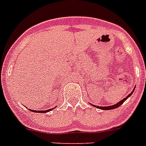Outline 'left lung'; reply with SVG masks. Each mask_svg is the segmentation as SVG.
<instances>
[{
    "mask_svg": "<svg viewBox=\"0 0 146 146\" xmlns=\"http://www.w3.org/2000/svg\"><path fill=\"white\" fill-rule=\"evenodd\" d=\"M133 92H134V90H133ZM132 93H133V92H132ZM132 93H130V94L128 95V96H127V97L124 98V99H122V100H121L120 102H118L117 104H114V105H112V106H109V107H98V106H95V105H94V107H97V108L101 109V110H114V109L117 108V107H119V106L122 105V104H123V102H125V101L126 100V99H127V98H128L129 96H131ZM93 106H94V105H93Z\"/></svg>",
    "mask_w": 146,
    "mask_h": 146,
    "instance_id": "left-lung-1",
    "label": "left lung"
}]
</instances>
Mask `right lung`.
<instances>
[{
  "label": "right lung",
  "mask_w": 146,
  "mask_h": 146,
  "mask_svg": "<svg viewBox=\"0 0 146 146\" xmlns=\"http://www.w3.org/2000/svg\"><path fill=\"white\" fill-rule=\"evenodd\" d=\"M50 110H52L51 109V110H44V111H35V110H32V111H35V112H36V111H38V112L39 113H44V112H47V111H50ZM32 111V110H31Z\"/></svg>",
  "instance_id": "obj_1"
}]
</instances>
